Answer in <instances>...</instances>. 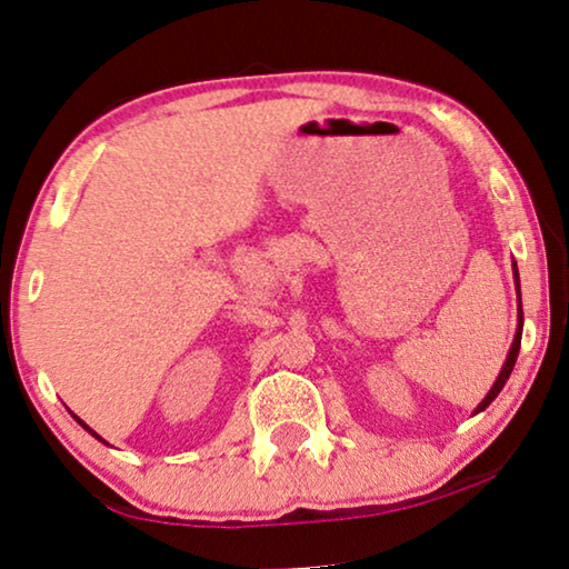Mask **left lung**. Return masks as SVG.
<instances>
[{
  "label": "left lung",
  "mask_w": 569,
  "mask_h": 569,
  "mask_svg": "<svg viewBox=\"0 0 569 569\" xmlns=\"http://www.w3.org/2000/svg\"><path fill=\"white\" fill-rule=\"evenodd\" d=\"M513 278H516V288H519V270H516V266H513ZM521 329H523V311H521V288H519V329H516V337H513L511 352H508V358H506V366H503V370H501V376H498L496 386L490 388V393H488L486 398H482V403L478 406V411L488 409V406L493 403V398L503 391L506 380H508V376H511V370H513V366H516V358H519V347H521Z\"/></svg>",
  "instance_id": "obj_1"
}]
</instances>
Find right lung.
Wrapping results in <instances>:
<instances>
[{
	"instance_id": "obj_1",
	"label": "right lung",
	"mask_w": 569,
	"mask_h": 569,
	"mask_svg": "<svg viewBox=\"0 0 569 569\" xmlns=\"http://www.w3.org/2000/svg\"><path fill=\"white\" fill-rule=\"evenodd\" d=\"M76 419H79V417H76ZM79 423H83V421H81V419H79ZM83 429H89V427H87V423H83ZM89 431H91V429H89ZM91 435H94V431H91ZM94 437H97V439H101V437H99V435H94Z\"/></svg>"
}]
</instances>
